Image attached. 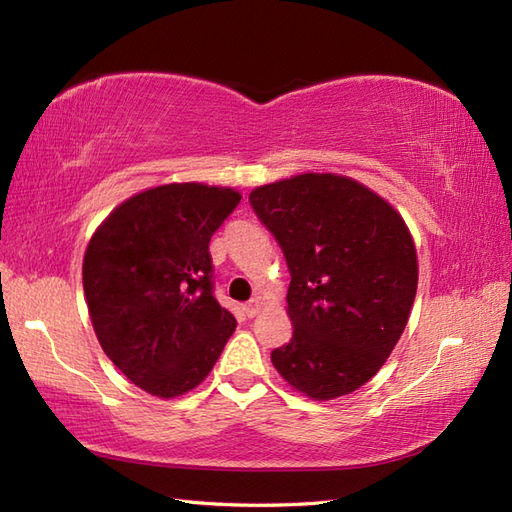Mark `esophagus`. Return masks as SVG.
Instances as JSON below:
<instances>
[{
	"instance_id": "34e87169",
	"label": "esophagus",
	"mask_w": 512,
	"mask_h": 512,
	"mask_svg": "<svg viewBox=\"0 0 512 512\" xmlns=\"http://www.w3.org/2000/svg\"><path fill=\"white\" fill-rule=\"evenodd\" d=\"M259 309H261V303H259L257 298L248 300V303L242 307V311H244V316H246V318H255L257 313H259Z\"/></svg>"
}]
</instances>
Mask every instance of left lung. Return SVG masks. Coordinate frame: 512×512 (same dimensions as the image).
I'll use <instances>...</instances> for the list:
<instances>
[{"mask_svg": "<svg viewBox=\"0 0 512 512\" xmlns=\"http://www.w3.org/2000/svg\"><path fill=\"white\" fill-rule=\"evenodd\" d=\"M290 268V344L272 350L311 400L359 389L383 368L411 316L417 253L402 216L363 183L303 173L248 194Z\"/></svg>", "mask_w": 512, "mask_h": 512, "instance_id": "left-lung-1", "label": "left lung"}]
</instances>
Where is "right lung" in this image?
<instances>
[{
	"label": "right lung",
	"mask_w": 512,
	"mask_h": 512,
	"mask_svg": "<svg viewBox=\"0 0 512 512\" xmlns=\"http://www.w3.org/2000/svg\"><path fill=\"white\" fill-rule=\"evenodd\" d=\"M242 194L166 183L129 196L101 222L82 279L108 359L155 398H177L212 372L235 331L214 298L209 240Z\"/></svg>",
	"instance_id": "add662e5"
}]
</instances>
